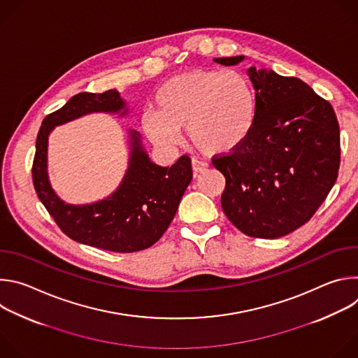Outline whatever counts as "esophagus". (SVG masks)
<instances>
[{
  "mask_svg": "<svg viewBox=\"0 0 358 358\" xmlns=\"http://www.w3.org/2000/svg\"><path fill=\"white\" fill-rule=\"evenodd\" d=\"M208 169V163L203 162V160H199V159H192V170L195 174H199V173H203Z\"/></svg>",
  "mask_w": 358,
  "mask_h": 358,
  "instance_id": "obj_1",
  "label": "esophagus"
}]
</instances>
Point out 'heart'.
<instances>
[{
	"label": "heart",
	"mask_w": 358,
	"mask_h": 358,
	"mask_svg": "<svg viewBox=\"0 0 358 358\" xmlns=\"http://www.w3.org/2000/svg\"><path fill=\"white\" fill-rule=\"evenodd\" d=\"M157 110H147L141 124L151 141L170 147L187 127L191 143L207 155L238 150L257 120V96L236 71L194 69L164 82L155 97Z\"/></svg>",
	"instance_id": "obj_1"
}]
</instances>
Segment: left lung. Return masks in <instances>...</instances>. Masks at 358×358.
<instances>
[{
  "label": "left lung",
  "instance_id": "1",
  "mask_svg": "<svg viewBox=\"0 0 358 358\" xmlns=\"http://www.w3.org/2000/svg\"><path fill=\"white\" fill-rule=\"evenodd\" d=\"M243 58L214 61L231 66ZM248 75L257 92L253 130L213 166L225 177L227 218L248 236L275 239L308 222L333 188L340 129L333 106L308 83L255 66Z\"/></svg>",
  "mask_w": 358,
  "mask_h": 358
}]
</instances>
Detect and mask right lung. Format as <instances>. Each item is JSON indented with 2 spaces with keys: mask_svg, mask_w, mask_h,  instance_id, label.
Returning a JSON list of instances; mask_svg holds the SVG:
<instances>
[{
  "mask_svg": "<svg viewBox=\"0 0 358 358\" xmlns=\"http://www.w3.org/2000/svg\"><path fill=\"white\" fill-rule=\"evenodd\" d=\"M123 108L119 92L110 89L103 93H78L61 109L48 115L36 137L32 181L38 198L71 239L99 249L130 253L155 245L170 227L192 180L188 156H181L171 167L151 163L141 147L140 134L130 130V162L120 187L106 199L87 206H69L59 199L50 188L46 171L48 136L55 126L93 112L117 113Z\"/></svg>",
  "mask_w": 358,
  "mask_h": 358,
  "instance_id": "right-lung-1",
  "label": "right lung"
}]
</instances>
